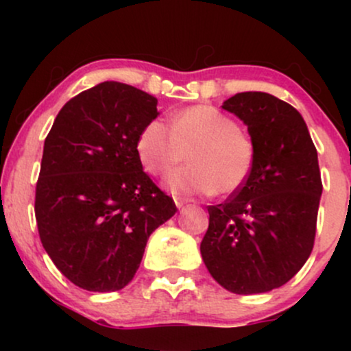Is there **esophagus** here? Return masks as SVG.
I'll list each match as a JSON object with an SVG mask.
<instances>
[{"mask_svg": "<svg viewBox=\"0 0 351 351\" xmlns=\"http://www.w3.org/2000/svg\"><path fill=\"white\" fill-rule=\"evenodd\" d=\"M175 204H176V208H183L184 204H186V199L178 198V196H175Z\"/></svg>", "mask_w": 351, "mask_h": 351, "instance_id": "34e87169", "label": "esophagus"}]
</instances>
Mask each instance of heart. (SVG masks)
Here are the masks:
<instances>
[{"mask_svg": "<svg viewBox=\"0 0 351 351\" xmlns=\"http://www.w3.org/2000/svg\"><path fill=\"white\" fill-rule=\"evenodd\" d=\"M136 152L143 168L156 176L168 175L186 158L191 165L171 173L168 186L183 195H232L251 176L256 148L234 119L211 106L178 112L171 127L153 119L140 132Z\"/></svg>", "mask_w": 351, "mask_h": 351, "instance_id": "obj_1", "label": "heart"}]
</instances>
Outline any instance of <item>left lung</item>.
<instances>
[{
  "label": "left lung",
  "instance_id": "left-lung-1",
  "mask_svg": "<svg viewBox=\"0 0 351 351\" xmlns=\"http://www.w3.org/2000/svg\"><path fill=\"white\" fill-rule=\"evenodd\" d=\"M223 108L247 127L256 162L239 191L208 206L201 256L226 291L264 293L291 280L313 249L322 196L318 156L291 104L265 92H241Z\"/></svg>",
  "mask_w": 351,
  "mask_h": 351
}]
</instances>
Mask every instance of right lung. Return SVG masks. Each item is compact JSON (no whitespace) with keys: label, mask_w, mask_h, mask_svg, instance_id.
<instances>
[{"label":"right lung","mask_w":351,"mask_h":351,"mask_svg":"<svg viewBox=\"0 0 351 351\" xmlns=\"http://www.w3.org/2000/svg\"><path fill=\"white\" fill-rule=\"evenodd\" d=\"M156 99L122 82L71 99L46 136L36 221L52 263L80 289L114 292L134 279L148 237L176 213L143 171L140 132Z\"/></svg>","instance_id":"obj_1"}]
</instances>
